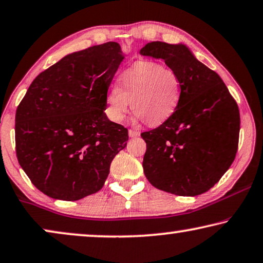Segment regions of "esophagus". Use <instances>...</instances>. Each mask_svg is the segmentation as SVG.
<instances>
[{
    "label": "esophagus",
    "instance_id": "34e87169",
    "mask_svg": "<svg viewBox=\"0 0 263 263\" xmlns=\"http://www.w3.org/2000/svg\"><path fill=\"white\" fill-rule=\"evenodd\" d=\"M139 135H140L139 131L133 130V128H130V130H128V136L132 137V138H135V137H138Z\"/></svg>",
    "mask_w": 263,
    "mask_h": 263
}]
</instances>
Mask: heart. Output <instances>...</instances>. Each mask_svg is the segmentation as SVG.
I'll return each instance as SVG.
<instances>
[{
  "label": "heart",
  "mask_w": 263,
  "mask_h": 263,
  "mask_svg": "<svg viewBox=\"0 0 263 263\" xmlns=\"http://www.w3.org/2000/svg\"><path fill=\"white\" fill-rule=\"evenodd\" d=\"M182 98V81L175 70L153 61H139L120 76L106 95V113L119 123L132 103L133 112L149 126L164 124L174 116Z\"/></svg>",
  "instance_id": "1"
}]
</instances>
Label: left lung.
Segmentation results:
<instances>
[{
  "label": "left lung",
  "instance_id": "8db88e82",
  "mask_svg": "<svg viewBox=\"0 0 263 263\" xmlns=\"http://www.w3.org/2000/svg\"><path fill=\"white\" fill-rule=\"evenodd\" d=\"M140 54L162 58L182 81L179 108L168 121L143 132V169L154 187L182 197L212 188L238 149L241 118L236 100L217 72L183 45L153 42Z\"/></svg>",
  "mask_w": 263,
  "mask_h": 263
}]
</instances>
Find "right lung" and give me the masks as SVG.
<instances>
[{"label": "right lung", "mask_w": 263, "mask_h": 263, "mask_svg": "<svg viewBox=\"0 0 263 263\" xmlns=\"http://www.w3.org/2000/svg\"><path fill=\"white\" fill-rule=\"evenodd\" d=\"M123 59L114 42L68 54L35 77L17 106V161L47 197L73 201L96 193L126 146L127 128L105 113Z\"/></svg>", "instance_id": "add662e5"}]
</instances>
